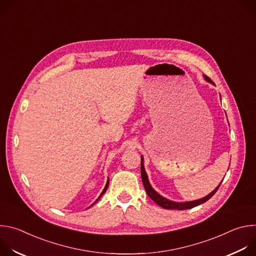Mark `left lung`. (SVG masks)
Segmentation results:
<instances>
[{
	"label": "left lung",
	"instance_id": "8db88e82",
	"mask_svg": "<svg viewBox=\"0 0 256 256\" xmlns=\"http://www.w3.org/2000/svg\"><path fill=\"white\" fill-rule=\"evenodd\" d=\"M204 78L208 83H212V84L214 85V83L208 77L204 75ZM140 174H142V181L144 188L146 190V192H147V194L157 204H159L163 208H167V210H188V208H194V206H196L198 204H202L206 202V200H208L216 192V190H218V188H220V186L222 184V182H221V184H218L210 194H208L206 196H204V198H202L200 200H192V202H172V200H169L163 198L157 192H155V190L151 186L150 182H149V179H148V175H147V173H146L144 168V158H142V163H140Z\"/></svg>",
	"mask_w": 256,
	"mask_h": 256
}]
</instances>
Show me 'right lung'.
I'll list each match as a JSON object with an SVG mask.
<instances>
[{
    "label": "right lung",
    "mask_w": 256,
    "mask_h": 256,
    "mask_svg": "<svg viewBox=\"0 0 256 256\" xmlns=\"http://www.w3.org/2000/svg\"><path fill=\"white\" fill-rule=\"evenodd\" d=\"M108 184H109V179H108V180H107V182H106V186H105V188H104V190H103V192H101V194H100V196H99V198H97V200H96V202H97V200H99V198H101V196H103V194H104V192H106V190H107V188H108ZM95 202H94V204H95Z\"/></svg>",
    "instance_id": "1"
}]
</instances>
